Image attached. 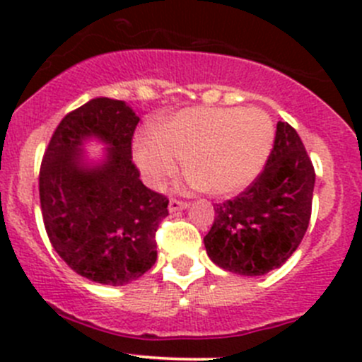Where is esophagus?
<instances>
[{
  "label": "esophagus",
  "instance_id": "34e87169",
  "mask_svg": "<svg viewBox=\"0 0 362 362\" xmlns=\"http://www.w3.org/2000/svg\"><path fill=\"white\" fill-rule=\"evenodd\" d=\"M185 208H189V203L187 202H180V199H170V203H168V210H170L171 214H175V211L185 210Z\"/></svg>",
  "mask_w": 362,
  "mask_h": 362
}]
</instances>
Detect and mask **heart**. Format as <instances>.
<instances>
[{
	"instance_id": "obj_1",
	"label": "heart",
	"mask_w": 362,
	"mask_h": 362,
	"mask_svg": "<svg viewBox=\"0 0 362 362\" xmlns=\"http://www.w3.org/2000/svg\"><path fill=\"white\" fill-rule=\"evenodd\" d=\"M275 144V124L261 108L196 107L173 113L156 131L134 136L133 158L145 182L160 189L178 173L215 198L247 189Z\"/></svg>"
}]
</instances>
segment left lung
Masks as SVG:
<instances>
[{
  "label": "left lung",
  "mask_w": 362,
  "mask_h": 362,
  "mask_svg": "<svg viewBox=\"0 0 362 362\" xmlns=\"http://www.w3.org/2000/svg\"><path fill=\"white\" fill-rule=\"evenodd\" d=\"M313 185L315 171L301 138L293 126L279 122L262 173L242 194L215 208L203 240L208 257L245 276L280 268L308 229Z\"/></svg>",
  "instance_id": "obj_1"
}]
</instances>
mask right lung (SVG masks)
<instances>
[{
	"label": "right lung",
	"instance_id": "add662e5",
	"mask_svg": "<svg viewBox=\"0 0 362 362\" xmlns=\"http://www.w3.org/2000/svg\"><path fill=\"white\" fill-rule=\"evenodd\" d=\"M138 122L126 101L94 98L61 120L40 168L54 250L80 276L105 286H126L154 266L156 231L168 215V199L145 187L131 160ZM93 137L107 147L100 161L83 154Z\"/></svg>",
	"mask_w": 362,
	"mask_h": 362
}]
</instances>
